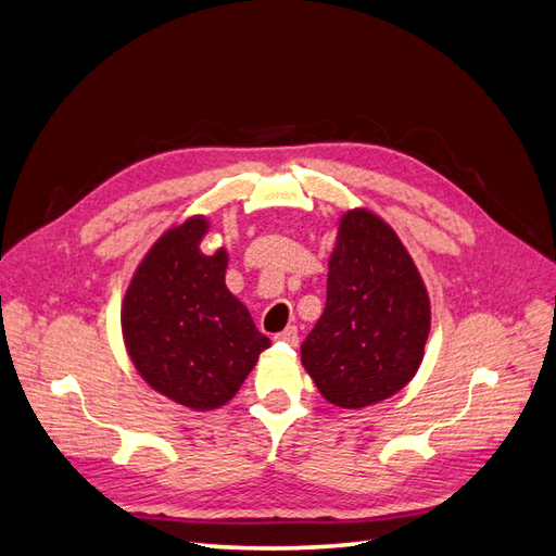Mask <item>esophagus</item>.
Returning a JSON list of instances; mask_svg holds the SVG:
<instances>
[{"label": "esophagus", "mask_w": 556, "mask_h": 556, "mask_svg": "<svg viewBox=\"0 0 556 556\" xmlns=\"http://www.w3.org/2000/svg\"><path fill=\"white\" fill-rule=\"evenodd\" d=\"M276 341L288 343V345H296V343H299V331H296V327H288V329H282L280 333H276Z\"/></svg>", "instance_id": "obj_1"}]
</instances>
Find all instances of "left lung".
I'll return each mask as SVG.
<instances>
[{"label":"left lung","instance_id":"left-lung-1","mask_svg":"<svg viewBox=\"0 0 556 556\" xmlns=\"http://www.w3.org/2000/svg\"><path fill=\"white\" fill-rule=\"evenodd\" d=\"M429 327L425 280L396 231L366 208L341 215L327 306L301 343L319 394L350 410L390 399L422 364Z\"/></svg>","mask_w":556,"mask_h":556}]
</instances>
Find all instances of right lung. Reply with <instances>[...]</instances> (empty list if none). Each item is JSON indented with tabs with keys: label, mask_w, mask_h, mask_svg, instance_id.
I'll list each match as a JSON object with an SVG mask.
<instances>
[{
	"label": "right lung",
	"mask_w": 556,
	"mask_h": 556,
	"mask_svg": "<svg viewBox=\"0 0 556 556\" xmlns=\"http://www.w3.org/2000/svg\"><path fill=\"white\" fill-rule=\"evenodd\" d=\"M206 231L204 215L164 231L123 301L131 364L155 392L192 410L225 406L271 345L227 290V250L201 252Z\"/></svg>",
	"instance_id": "1"
}]
</instances>
